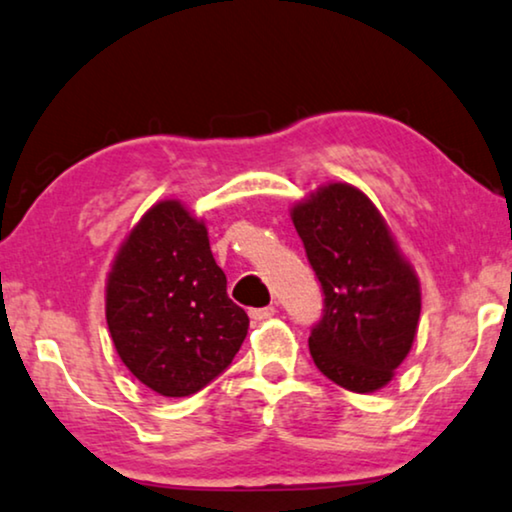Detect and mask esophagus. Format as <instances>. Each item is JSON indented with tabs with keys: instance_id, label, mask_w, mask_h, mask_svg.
I'll list each match as a JSON object with an SVG mask.
<instances>
[{
	"instance_id": "esophagus-1",
	"label": "esophagus",
	"mask_w": 512,
	"mask_h": 512,
	"mask_svg": "<svg viewBox=\"0 0 512 512\" xmlns=\"http://www.w3.org/2000/svg\"><path fill=\"white\" fill-rule=\"evenodd\" d=\"M273 315H276V308H273V306H264V308H253V311H250V318H253L255 322L269 320V318H273Z\"/></svg>"
}]
</instances>
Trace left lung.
Returning a JSON list of instances; mask_svg holds the SVG:
<instances>
[{
    "mask_svg": "<svg viewBox=\"0 0 512 512\" xmlns=\"http://www.w3.org/2000/svg\"><path fill=\"white\" fill-rule=\"evenodd\" d=\"M325 292L308 348L329 380L357 394L394 378L417 336L422 292L376 204L350 183H327L290 208Z\"/></svg>",
    "mask_w": 512,
    "mask_h": 512,
    "instance_id": "8db88e82",
    "label": "left lung"
}]
</instances>
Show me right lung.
I'll return each instance as SVG.
<instances>
[{
  "instance_id": "1",
  "label": "right lung",
  "mask_w": 512,
  "mask_h": 512,
  "mask_svg": "<svg viewBox=\"0 0 512 512\" xmlns=\"http://www.w3.org/2000/svg\"><path fill=\"white\" fill-rule=\"evenodd\" d=\"M106 322L122 364L162 397H190L232 364L248 315L227 297L206 222L178 199L150 206L120 243Z\"/></svg>"
}]
</instances>
